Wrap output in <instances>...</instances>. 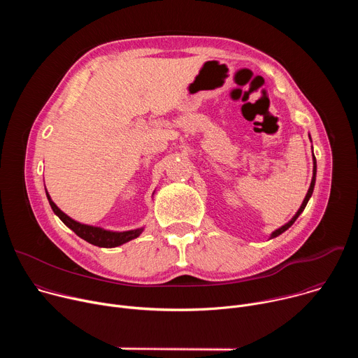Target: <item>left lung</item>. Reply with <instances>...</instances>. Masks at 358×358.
I'll list each match as a JSON object with an SVG mask.
<instances>
[{"label":"left lung","mask_w":358,"mask_h":358,"mask_svg":"<svg viewBox=\"0 0 358 358\" xmlns=\"http://www.w3.org/2000/svg\"><path fill=\"white\" fill-rule=\"evenodd\" d=\"M316 171H317V166H316V157H315V155H313V177H312L310 187H309V189H308V194H306V196H304V199H303V202H301L300 208H299V210H297V213L293 215V218H292L289 222H286L285 225H282L280 228L275 229V231L271 234L269 239H273V238L279 236L280 234H283L286 229H289V228L293 225V222L297 220V217L303 213V210L306 208V206H308V202H309V199H310V196H312V194H313V189H315V184H316Z\"/></svg>","instance_id":"left-lung-1"}]
</instances>
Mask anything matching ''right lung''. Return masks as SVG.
I'll return each instance as SVG.
<instances>
[{
  "instance_id": "1",
  "label": "right lung",
  "mask_w": 358,
  "mask_h": 358,
  "mask_svg": "<svg viewBox=\"0 0 358 358\" xmlns=\"http://www.w3.org/2000/svg\"><path fill=\"white\" fill-rule=\"evenodd\" d=\"M46 191V188H45ZM46 198L49 201V206L52 208V211L59 217V220L69 228L72 229L79 238L85 239L86 242L99 246V248H116L120 246L131 239H136L137 236H140V234L144 231V227L137 228V229H130V231H109L105 228L100 227H93V225H86V224H80L75 220H72L71 217H68L65 213H62L57 203L50 198V195L46 191Z\"/></svg>"
}]
</instances>
